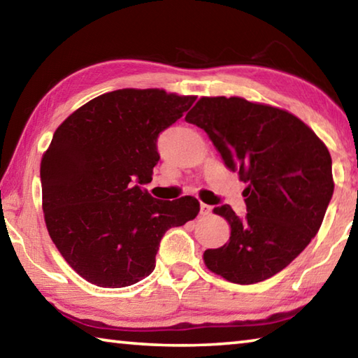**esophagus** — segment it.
<instances>
[{
	"label": "esophagus",
	"instance_id": "1",
	"mask_svg": "<svg viewBox=\"0 0 358 358\" xmlns=\"http://www.w3.org/2000/svg\"><path fill=\"white\" fill-rule=\"evenodd\" d=\"M210 213H212V207L201 202V215H210Z\"/></svg>",
	"mask_w": 358,
	"mask_h": 358
}]
</instances>
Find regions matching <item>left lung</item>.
Here are the masks:
<instances>
[{
	"instance_id": "left-lung-1",
	"label": "left lung",
	"mask_w": 358,
	"mask_h": 358,
	"mask_svg": "<svg viewBox=\"0 0 358 358\" xmlns=\"http://www.w3.org/2000/svg\"><path fill=\"white\" fill-rule=\"evenodd\" d=\"M186 121L206 130L247 183L245 217L228 203L213 210L228 220L231 237L206 250L207 268L241 285L269 279L320 229L334 189L330 152L301 119L241 97H202Z\"/></svg>"
}]
</instances>
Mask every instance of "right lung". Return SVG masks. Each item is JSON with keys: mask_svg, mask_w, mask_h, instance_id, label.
<instances>
[{"mask_svg": "<svg viewBox=\"0 0 358 358\" xmlns=\"http://www.w3.org/2000/svg\"><path fill=\"white\" fill-rule=\"evenodd\" d=\"M196 97L121 89L90 100L55 130L41 161L43 212L62 257L94 285L122 288L156 268L170 228L199 213L185 196L161 201L143 186L157 164V138Z\"/></svg>", "mask_w": 358, "mask_h": 358, "instance_id": "obj_1", "label": "right lung"}]
</instances>
